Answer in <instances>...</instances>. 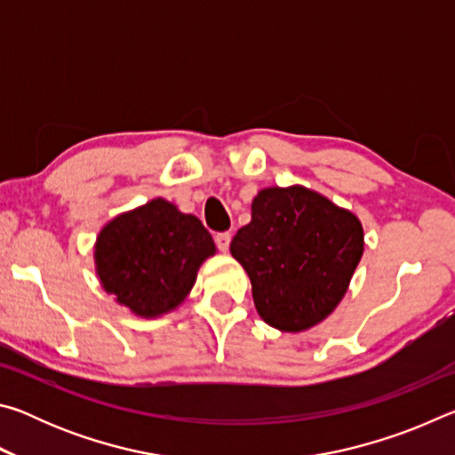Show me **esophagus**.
<instances>
[{"label":"esophagus","instance_id":"esophagus-1","mask_svg":"<svg viewBox=\"0 0 455 455\" xmlns=\"http://www.w3.org/2000/svg\"><path fill=\"white\" fill-rule=\"evenodd\" d=\"M214 243H217V246L222 252H227L230 246V233H219L217 236H214Z\"/></svg>","mask_w":455,"mask_h":455}]
</instances>
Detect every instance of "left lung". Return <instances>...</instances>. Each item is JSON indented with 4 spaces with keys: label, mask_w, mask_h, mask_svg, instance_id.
<instances>
[{
    "label": "left lung",
    "mask_w": 455,
    "mask_h": 455,
    "mask_svg": "<svg viewBox=\"0 0 455 455\" xmlns=\"http://www.w3.org/2000/svg\"><path fill=\"white\" fill-rule=\"evenodd\" d=\"M363 246L355 214L292 184L259 190L251 222L238 228L230 255L249 275L260 319L284 333H299L341 303Z\"/></svg>",
    "instance_id": "obj_1"
}]
</instances>
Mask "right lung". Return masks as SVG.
<instances>
[{
	"instance_id": "1",
	"label": "right lung",
	"mask_w": 455,
	"mask_h": 455,
	"mask_svg": "<svg viewBox=\"0 0 455 455\" xmlns=\"http://www.w3.org/2000/svg\"><path fill=\"white\" fill-rule=\"evenodd\" d=\"M217 252L209 230L164 198L106 222L94 244L96 275L108 295L142 319L180 307L196 273Z\"/></svg>"
}]
</instances>
